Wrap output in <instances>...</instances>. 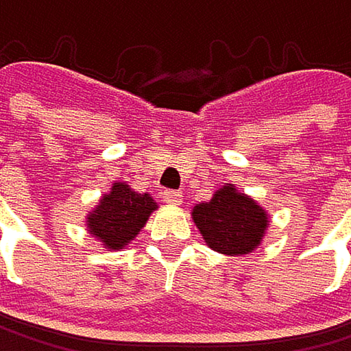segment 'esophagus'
Wrapping results in <instances>:
<instances>
[{"label": "esophagus", "mask_w": 351, "mask_h": 351, "mask_svg": "<svg viewBox=\"0 0 351 351\" xmlns=\"http://www.w3.org/2000/svg\"><path fill=\"white\" fill-rule=\"evenodd\" d=\"M163 201L169 203V205H180L182 203V192H178V190H165L163 192Z\"/></svg>", "instance_id": "esophagus-1"}]
</instances>
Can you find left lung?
<instances>
[{
    "label": "left lung",
    "mask_w": 351,
    "mask_h": 351,
    "mask_svg": "<svg viewBox=\"0 0 351 351\" xmlns=\"http://www.w3.org/2000/svg\"><path fill=\"white\" fill-rule=\"evenodd\" d=\"M205 243L226 255L251 253L268 228V215L255 201L237 192L232 184L219 188L213 199L192 211Z\"/></svg>",
    "instance_id": "8db88e82"
}]
</instances>
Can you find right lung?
Instances as JSON below:
<instances>
[{
  "label": "right lung",
  "instance_id": "obj_1",
  "mask_svg": "<svg viewBox=\"0 0 351 351\" xmlns=\"http://www.w3.org/2000/svg\"><path fill=\"white\" fill-rule=\"evenodd\" d=\"M154 209L156 203L150 195H138L128 184L117 182L110 195H104L96 211L87 217V228L108 249H123Z\"/></svg>",
  "mask_w": 351,
  "mask_h": 351
}]
</instances>
